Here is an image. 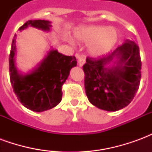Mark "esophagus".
Masks as SVG:
<instances>
[{"instance_id": "esophagus-1", "label": "esophagus", "mask_w": 152, "mask_h": 152, "mask_svg": "<svg viewBox=\"0 0 152 152\" xmlns=\"http://www.w3.org/2000/svg\"><path fill=\"white\" fill-rule=\"evenodd\" d=\"M77 57V59H78V64H79L80 66H82L84 65V63H86V58L83 55H80V54H77L76 55Z\"/></svg>"}]
</instances>
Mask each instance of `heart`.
<instances>
[{"label":"heart","mask_w":152,"mask_h":152,"mask_svg":"<svg viewBox=\"0 0 152 152\" xmlns=\"http://www.w3.org/2000/svg\"><path fill=\"white\" fill-rule=\"evenodd\" d=\"M74 36L79 42L90 43L89 53L93 57L105 55L114 47L118 40L115 29L99 25L80 27L75 31Z\"/></svg>","instance_id":"heart-1"}]
</instances>
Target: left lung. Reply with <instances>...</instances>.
Returning <instances> with one entry per match:
<instances>
[{
  "instance_id": "obj_1",
  "label": "left lung",
  "mask_w": 152,
  "mask_h": 152,
  "mask_svg": "<svg viewBox=\"0 0 152 152\" xmlns=\"http://www.w3.org/2000/svg\"><path fill=\"white\" fill-rule=\"evenodd\" d=\"M111 62L116 65H111ZM141 68L139 47L131 40H126L107 56L100 58L87 57L83 70L89 101L108 112L125 107L139 88Z\"/></svg>"
}]
</instances>
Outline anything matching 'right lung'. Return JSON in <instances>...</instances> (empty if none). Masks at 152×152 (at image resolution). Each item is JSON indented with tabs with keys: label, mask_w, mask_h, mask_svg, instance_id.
<instances>
[{
	"label": "right lung",
	"mask_w": 152,
	"mask_h": 152,
	"mask_svg": "<svg viewBox=\"0 0 152 152\" xmlns=\"http://www.w3.org/2000/svg\"><path fill=\"white\" fill-rule=\"evenodd\" d=\"M50 31V22L28 20L19 28L23 31L28 27ZM16 34L12 41L10 53V78L14 92L25 107L41 112L56 107L62 100V86L69 76L70 70L76 66L75 56H66L52 50L47 53L38 66L26 75L19 74L15 64Z\"/></svg>",
	"instance_id": "add662e5"
}]
</instances>
